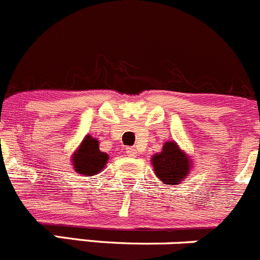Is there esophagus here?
Returning a JSON list of instances; mask_svg holds the SVG:
<instances>
[{"label": "esophagus", "mask_w": 260, "mask_h": 260, "mask_svg": "<svg viewBox=\"0 0 260 260\" xmlns=\"http://www.w3.org/2000/svg\"><path fill=\"white\" fill-rule=\"evenodd\" d=\"M126 154H127L128 157H137V150H135L134 148H127V149H126Z\"/></svg>", "instance_id": "obj_1"}]
</instances>
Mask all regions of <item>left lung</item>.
<instances>
[{
  "label": "left lung",
  "mask_w": 260,
  "mask_h": 260,
  "mask_svg": "<svg viewBox=\"0 0 260 260\" xmlns=\"http://www.w3.org/2000/svg\"><path fill=\"white\" fill-rule=\"evenodd\" d=\"M154 174L163 184L179 185L191 171V158L176 142H166L162 150L150 158Z\"/></svg>",
  "instance_id": "8db88e82"
}]
</instances>
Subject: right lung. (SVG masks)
<instances>
[{"label": "right lung", "instance_id": "right-lung-1", "mask_svg": "<svg viewBox=\"0 0 260 260\" xmlns=\"http://www.w3.org/2000/svg\"><path fill=\"white\" fill-rule=\"evenodd\" d=\"M108 162V154L101 152L100 142L91 135H85L80 145L71 157L73 169L83 176H94L100 174Z\"/></svg>", "mask_w": 260, "mask_h": 260}]
</instances>
